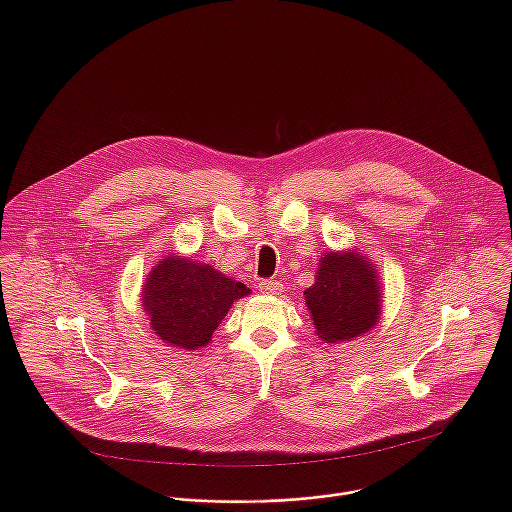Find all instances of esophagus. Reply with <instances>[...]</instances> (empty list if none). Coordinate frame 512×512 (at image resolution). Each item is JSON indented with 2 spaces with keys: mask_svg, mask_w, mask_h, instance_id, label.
Here are the masks:
<instances>
[{
  "mask_svg": "<svg viewBox=\"0 0 512 512\" xmlns=\"http://www.w3.org/2000/svg\"><path fill=\"white\" fill-rule=\"evenodd\" d=\"M260 290L268 295H276L282 290V284L278 280H264V282H260Z\"/></svg>",
  "mask_w": 512,
  "mask_h": 512,
  "instance_id": "obj_1",
  "label": "esophagus"
}]
</instances>
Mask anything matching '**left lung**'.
<instances>
[{"label":"left lung","instance_id":"obj_1","mask_svg":"<svg viewBox=\"0 0 512 512\" xmlns=\"http://www.w3.org/2000/svg\"><path fill=\"white\" fill-rule=\"evenodd\" d=\"M382 295L376 266L357 248L323 252L315 282L303 292L315 335L325 343L353 341L374 329Z\"/></svg>","mask_w":512,"mask_h":512}]
</instances>
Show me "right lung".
Masks as SVG:
<instances>
[{"label": "right lung", "instance_id": "obj_1", "mask_svg": "<svg viewBox=\"0 0 512 512\" xmlns=\"http://www.w3.org/2000/svg\"><path fill=\"white\" fill-rule=\"evenodd\" d=\"M250 293L211 264L167 254L151 266L140 297L149 327L163 343L197 351L211 343L232 303Z\"/></svg>", "mask_w": 512, "mask_h": 512}]
</instances>
